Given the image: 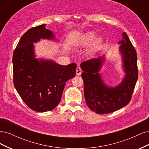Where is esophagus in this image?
Returning a JSON list of instances; mask_svg holds the SVG:
<instances>
[{
    "instance_id": "obj_1",
    "label": "esophagus",
    "mask_w": 149,
    "mask_h": 149,
    "mask_svg": "<svg viewBox=\"0 0 149 149\" xmlns=\"http://www.w3.org/2000/svg\"><path fill=\"white\" fill-rule=\"evenodd\" d=\"M82 73V71H81V68L78 66L77 68H76V75H80Z\"/></svg>"
}]
</instances>
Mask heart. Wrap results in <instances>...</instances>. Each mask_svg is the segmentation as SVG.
Segmentation results:
<instances>
[{"label":"heart","mask_w":149,"mask_h":149,"mask_svg":"<svg viewBox=\"0 0 149 149\" xmlns=\"http://www.w3.org/2000/svg\"><path fill=\"white\" fill-rule=\"evenodd\" d=\"M94 38H95V33L94 32H91V31H89V32L86 33L83 36L80 42H79V45L81 47L86 46L92 43ZM102 42V39L100 37L97 38L95 41H94L91 51L94 52L98 49V48H100V46L101 45Z\"/></svg>","instance_id":"1"}]
</instances>
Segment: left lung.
<instances>
[{"mask_svg":"<svg viewBox=\"0 0 149 149\" xmlns=\"http://www.w3.org/2000/svg\"><path fill=\"white\" fill-rule=\"evenodd\" d=\"M123 36V40L119 42L120 50L126 75L118 86L109 88L103 83L98 73L104 59L103 56L81 63L86 103L97 114L111 113L127 105L131 100L138 78L137 56L127 34L124 32Z\"/></svg>","mask_w":149,"mask_h":149,"instance_id":"left-lung-1","label":"left lung"}]
</instances>
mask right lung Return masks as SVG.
Returning a JSON list of instances; mask_svg holds the SVG:
<instances>
[{"instance_id":"add662e5","label":"right lung","mask_w":149,"mask_h":149,"mask_svg":"<svg viewBox=\"0 0 149 149\" xmlns=\"http://www.w3.org/2000/svg\"><path fill=\"white\" fill-rule=\"evenodd\" d=\"M45 24L28 30L23 35L13 53V84L22 100L37 112L52 111L61 101L68 80L75 76L76 64L66 66L52 61L35 58L33 42L40 38L53 39Z\"/></svg>"}]
</instances>
